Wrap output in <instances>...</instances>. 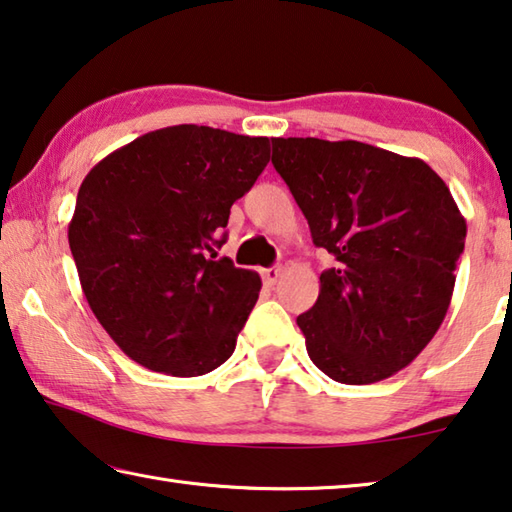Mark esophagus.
<instances>
[{"mask_svg":"<svg viewBox=\"0 0 512 512\" xmlns=\"http://www.w3.org/2000/svg\"><path fill=\"white\" fill-rule=\"evenodd\" d=\"M262 277H264V282L268 284V287H275L277 280H280V277H282V268H280V266L264 268V271H262Z\"/></svg>","mask_w":512,"mask_h":512,"instance_id":"esophagus-1","label":"esophagus"}]
</instances>
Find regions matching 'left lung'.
Instances as JSON below:
<instances>
[{
    "label": "left lung",
    "instance_id": "left-lung-1",
    "mask_svg": "<svg viewBox=\"0 0 512 512\" xmlns=\"http://www.w3.org/2000/svg\"><path fill=\"white\" fill-rule=\"evenodd\" d=\"M273 167L311 239L336 259L298 316L309 359L341 384L409 366L443 325L467 225L420 158L318 137H273Z\"/></svg>",
    "mask_w": 512,
    "mask_h": 512
}]
</instances>
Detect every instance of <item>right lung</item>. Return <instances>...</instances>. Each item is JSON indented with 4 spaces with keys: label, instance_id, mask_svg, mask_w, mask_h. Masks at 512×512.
Instances as JSON below:
<instances>
[{
    "label": "right lung",
    "instance_id": "add662e5",
    "mask_svg": "<svg viewBox=\"0 0 512 512\" xmlns=\"http://www.w3.org/2000/svg\"><path fill=\"white\" fill-rule=\"evenodd\" d=\"M268 158V137L180 124L137 137L85 176L69 248L92 314L140 366L198 377L235 352L262 280L216 259L214 246Z\"/></svg>",
    "mask_w": 512,
    "mask_h": 512
}]
</instances>
